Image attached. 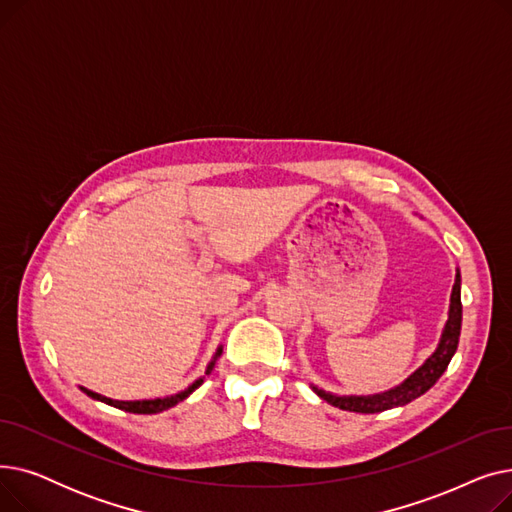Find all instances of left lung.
I'll return each mask as SVG.
<instances>
[{"mask_svg":"<svg viewBox=\"0 0 512 512\" xmlns=\"http://www.w3.org/2000/svg\"><path fill=\"white\" fill-rule=\"evenodd\" d=\"M461 321H463V305H461V272L456 267V276H454V286L450 292V307H448V319L442 328L440 342L436 346V351L429 355L407 380H402L398 386L384 390V392H375V394H334L324 388H317L315 384H309L311 390L330 402L332 407H338L342 411H353V413H380L388 411L394 407H405L411 400L419 398L425 394L429 388H432L440 375L446 371L450 359L456 353V346H459V336H461Z\"/></svg>","mask_w":512,"mask_h":512,"instance_id":"1","label":"left lung"}]
</instances>
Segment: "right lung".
<instances>
[{
  "instance_id": "1",
  "label": "right lung",
  "mask_w": 512,
  "mask_h": 512,
  "mask_svg": "<svg viewBox=\"0 0 512 512\" xmlns=\"http://www.w3.org/2000/svg\"><path fill=\"white\" fill-rule=\"evenodd\" d=\"M222 351H224V346H218V351H215V355H213V357H211V361L207 363L205 375H209V373L213 371V365H215V361L220 359ZM205 375H201L199 380H195L191 386L184 388V390H182V392H178V394H170V396H164V398H145V400H114V398H107V396H103V394H97V392H93V390H89V388H85V386H78V388L83 390L87 396H91L93 400L105 402V405L116 407V409H122V411H126V413L153 415V413H161V411H166V409H170V407L178 405L180 400H184V398L191 396V394H193V392H195V390H197V388L203 384Z\"/></svg>"
}]
</instances>
